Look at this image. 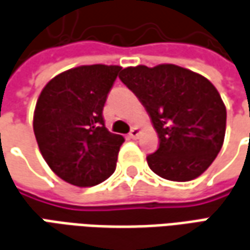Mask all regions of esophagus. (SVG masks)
<instances>
[{
	"instance_id": "obj_1",
	"label": "esophagus",
	"mask_w": 250,
	"mask_h": 250,
	"mask_svg": "<svg viewBox=\"0 0 250 250\" xmlns=\"http://www.w3.org/2000/svg\"><path fill=\"white\" fill-rule=\"evenodd\" d=\"M139 135H141V130H139L138 127H132L131 131H130V138L137 139Z\"/></svg>"
}]
</instances>
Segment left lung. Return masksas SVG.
Instances as JSON below:
<instances>
[{"mask_svg":"<svg viewBox=\"0 0 250 250\" xmlns=\"http://www.w3.org/2000/svg\"><path fill=\"white\" fill-rule=\"evenodd\" d=\"M120 81L145 106L159 137L146 157L164 179L188 182L205 172L223 146L226 106L212 83L175 64L127 67Z\"/></svg>","mask_w":250,"mask_h":250,"instance_id":"obj_1","label":"left lung"}]
</instances>
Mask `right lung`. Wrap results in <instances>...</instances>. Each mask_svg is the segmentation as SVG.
I'll return each mask as SVG.
<instances>
[{
    "instance_id": "add662e5",
    "label": "right lung",
    "mask_w": 250,
    "mask_h": 250,
    "mask_svg": "<svg viewBox=\"0 0 250 250\" xmlns=\"http://www.w3.org/2000/svg\"><path fill=\"white\" fill-rule=\"evenodd\" d=\"M119 65H81L46 83L34 111V134L54 174L78 188L108 179L116 169L125 138L104 125L106 96Z\"/></svg>"
}]
</instances>
